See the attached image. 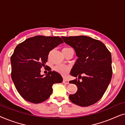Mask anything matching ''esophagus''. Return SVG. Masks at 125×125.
I'll return each mask as SVG.
<instances>
[{
  "mask_svg": "<svg viewBox=\"0 0 125 125\" xmlns=\"http://www.w3.org/2000/svg\"><path fill=\"white\" fill-rule=\"evenodd\" d=\"M62 83H65V84H68L69 83V81L66 79H64L62 81Z\"/></svg>",
  "mask_w": 125,
  "mask_h": 125,
  "instance_id": "34e87169",
  "label": "esophagus"
}]
</instances>
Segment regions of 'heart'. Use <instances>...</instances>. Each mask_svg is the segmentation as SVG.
<instances>
[{
    "instance_id": "b5f03b06",
    "label": "heart",
    "mask_w": 125,
    "mask_h": 125,
    "mask_svg": "<svg viewBox=\"0 0 125 125\" xmlns=\"http://www.w3.org/2000/svg\"><path fill=\"white\" fill-rule=\"evenodd\" d=\"M69 48H65L63 49ZM54 71L57 72L60 74H61L62 76H66L68 74L70 71V67L69 66L65 65H57L54 68Z\"/></svg>"
}]
</instances>
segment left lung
I'll use <instances>...</instances> for the list:
<instances>
[{"label":"left lung","mask_w":125,"mask_h":125,"mask_svg":"<svg viewBox=\"0 0 125 125\" xmlns=\"http://www.w3.org/2000/svg\"><path fill=\"white\" fill-rule=\"evenodd\" d=\"M65 43L74 49L78 59L71 71V75L78 76L69 83L77 86V91L69 95L76 105L88 106L101 98L112 77V55L103 42L85 36L62 37ZM81 74H85L81 77ZM80 79V78H79Z\"/></svg>","instance_id":"obj_1"}]
</instances>
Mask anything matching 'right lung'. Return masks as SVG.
Here are the masks:
<instances>
[{
    "label": "right lung",
    "mask_w": 125,
    "mask_h": 125,
    "mask_svg": "<svg viewBox=\"0 0 125 125\" xmlns=\"http://www.w3.org/2000/svg\"><path fill=\"white\" fill-rule=\"evenodd\" d=\"M63 42L58 36H36L15 48L11 57V78L25 100L41 103L50 97L53 85L62 81V76L57 72L49 71L44 76L40 74V69L45 67L49 52Z\"/></svg>",
    "instance_id": "add662e5"
}]
</instances>
